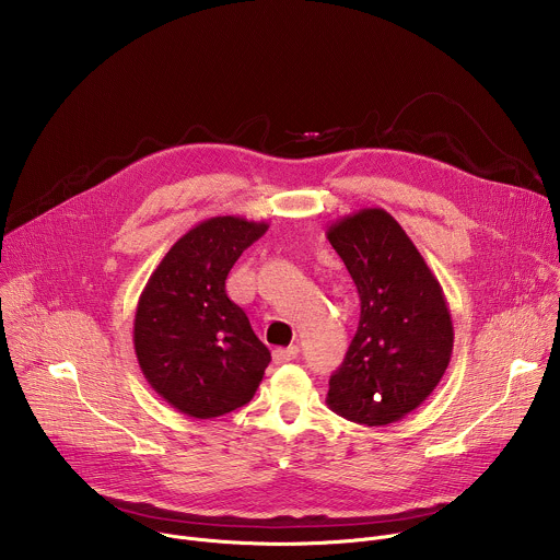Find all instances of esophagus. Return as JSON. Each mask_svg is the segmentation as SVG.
Masks as SVG:
<instances>
[{"instance_id":"34e87169","label":"esophagus","mask_w":560,"mask_h":560,"mask_svg":"<svg viewBox=\"0 0 560 560\" xmlns=\"http://www.w3.org/2000/svg\"><path fill=\"white\" fill-rule=\"evenodd\" d=\"M296 354H299V348H296V346L277 348V350L272 352V359H275V363H288V361H292Z\"/></svg>"}]
</instances>
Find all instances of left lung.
<instances>
[{"mask_svg":"<svg viewBox=\"0 0 560 560\" xmlns=\"http://www.w3.org/2000/svg\"><path fill=\"white\" fill-rule=\"evenodd\" d=\"M328 242L357 285L361 316L330 376L326 404L370 428L401 421L434 392L452 359L454 328L443 288L383 208L337 219Z\"/></svg>","mask_w":560,"mask_h":560,"instance_id":"left-lung-1","label":"left lung"}]
</instances>
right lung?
Wrapping results in <instances>:
<instances>
[{
	"instance_id": "obj_1",
	"label": "right lung",
	"mask_w": 560,
	"mask_h": 560,
	"mask_svg": "<svg viewBox=\"0 0 560 560\" xmlns=\"http://www.w3.org/2000/svg\"><path fill=\"white\" fill-rule=\"evenodd\" d=\"M266 221L210 217L190 228L150 275L135 312V354L150 387L192 419L246 406L270 363L246 312L225 294L234 261Z\"/></svg>"
}]
</instances>
